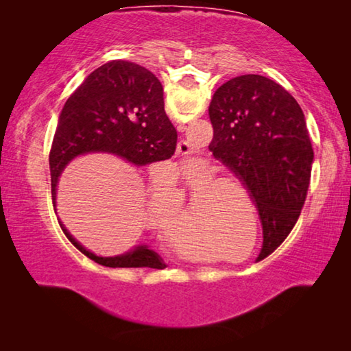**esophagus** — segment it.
<instances>
[{
	"label": "esophagus",
	"mask_w": 351,
	"mask_h": 351,
	"mask_svg": "<svg viewBox=\"0 0 351 351\" xmlns=\"http://www.w3.org/2000/svg\"><path fill=\"white\" fill-rule=\"evenodd\" d=\"M178 154H182V156H186V154H190V150H192V148H190V144L187 141H184V139H181L180 142H178Z\"/></svg>",
	"instance_id": "obj_1"
}]
</instances>
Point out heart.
Segmentation results:
<instances>
[{
    "label": "heart",
    "mask_w": 351,
    "mask_h": 351,
    "mask_svg": "<svg viewBox=\"0 0 351 351\" xmlns=\"http://www.w3.org/2000/svg\"><path fill=\"white\" fill-rule=\"evenodd\" d=\"M178 170H180L187 189L197 187L198 184H204V186L198 189V199H195L192 206L186 204V192L169 195L165 215L161 221V229L167 241L178 252L189 257L192 252L184 251V247L176 241V235L171 232V226H173L178 218L182 217L181 221H184L180 228V232H178L182 235L184 241L199 243L204 247H212L219 245L224 239H228L229 234H232V230H235L237 224L234 221H237V219L234 212L239 209H235V206H228L224 212H221L223 215H215L209 209H203V195L223 190L226 186L224 181L215 180L218 169L213 164L207 161H199L195 165H180ZM224 201L226 203L234 204V199ZM147 207L150 210L152 217L154 218V221L159 223L161 212H159L158 198L154 193L148 197Z\"/></svg>",
    "instance_id": "1"
}]
</instances>
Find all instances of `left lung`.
Returning a JSON list of instances; mask_svg holds the SVG:
<instances>
[{"instance_id":"8db88e82","label":"left lung","mask_w":351,"mask_h":351,"mask_svg":"<svg viewBox=\"0 0 351 351\" xmlns=\"http://www.w3.org/2000/svg\"><path fill=\"white\" fill-rule=\"evenodd\" d=\"M209 116V150L249 190L274 251L294 228L310 184L314 153L304 111L277 82L246 74L218 88Z\"/></svg>"}]
</instances>
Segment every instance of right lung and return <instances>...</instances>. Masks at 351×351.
Returning <instances> with one entry per match:
<instances>
[{
    "label": "right lung",
    "mask_w": 351,
    "mask_h": 351,
    "mask_svg": "<svg viewBox=\"0 0 351 351\" xmlns=\"http://www.w3.org/2000/svg\"><path fill=\"white\" fill-rule=\"evenodd\" d=\"M176 139V130L164 111L158 77L133 62L102 64L71 94L58 117L49 153L52 203L56 204L58 176L79 154L112 153L134 165H147L173 156ZM60 228L82 254L99 265L165 268L162 258L147 246L117 257H97L75 241L62 221Z\"/></svg>",
    "instance_id": "1"
}]
</instances>
